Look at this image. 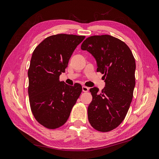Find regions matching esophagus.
Wrapping results in <instances>:
<instances>
[{
	"label": "esophagus",
	"mask_w": 159,
	"mask_h": 159,
	"mask_svg": "<svg viewBox=\"0 0 159 159\" xmlns=\"http://www.w3.org/2000/svg\"><path fill=\"white\" fill-rule=\"evenodd\" d=\"M89 88H88V87H86V86H85V85H84V86H82V91H84V92H88V91H89Z\"/></svg>",
	"instance_id": "esophagus-1"
}]
</instances>
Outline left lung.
Returning <instances> with one entry per match:
<instances>
[{
	"mask_svg": "<svg viewBox=\"0 0 159 159\" xmlns=\"http://www.w3.org/2000/svg\"><path fill=\"white\" fill-rule=\"evenodd\" d=\"M97 62V71L104 74L105 87L89 89L92 102L88 109L89 121L95 129L108 132L125 117L135 85V60L128 46L110 35L92 36L81 46Z\"/></svg>",
	"mask_w": 159,
	"mask_h": 159,
	"instance_id": "left-lung-1",
	"label": "left lung"
}]
</instances>
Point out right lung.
Masks as SVG:
<instances>
[{
	"label": "right lung",
	"mask_w": 159,
	"mask_h": 159,
	"mask_svg": "<svg viewBox=\"0 0 159 159\" xmlns=\"http://www.w3.org/2000/svg\"><path fill=\"white\" fill-rule=\"evenodd\" d=\"M85 38L73 34L53 35L46 38L32 53L28 71L30 108L36 121L54 129L67 121L82 87L71 86L60 81L74 51Z\"/></svg>",
	"instance_id": "add662e5"
}]
</instances>
